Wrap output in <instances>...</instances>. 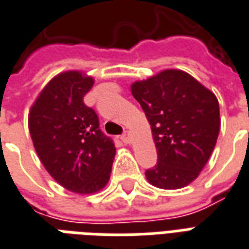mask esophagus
I'll return each mask as SVG.
<instances>
[{
    "label": "esophagus",
    "mask_w": 249,
    "mask_h": 249,
    "mask_svg": "<svg viewBox=\"0 0 249 249\" xmlns=\"http://www.w3.org/2000/svg\"><path fill=\"white\" fill-rule=\"evenodd\" d=\"M121 139H122L123 143H126V144H128V143H130V139H131V138H130V132H128V131L123 132L122 136H121Z\"/></svg>",
    "instance_id": "obj_1"
}]
</instances>
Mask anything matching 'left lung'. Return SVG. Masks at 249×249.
I'll list each match as a JSON object with an SVG mask.
<instances>
[{
	"label": "left lung",
	"instance_id": "left-lung-1",
	"mask_svg": "<svg viewBox=\"0 0 249 249\" xmlns=\"http://www.w3.org/2000/svg\"><path fill=\"white\" fill-rule=\"evenodd\" d=\"M152 130L158 162L145 171L151 185L181 189L206 165L219 135L215 94L190 74L167 69L131 85Z\"/></svg>",
	"mask_w": 249,
	"mask_h": 249
}]
</instances>
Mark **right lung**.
<instances>
[{
	"label": "right lung",
	"instance_id": "right-lung-1",
	"mask_svg": "<svg viewBox=\"0 0 249 249\" xmlns=\"http://www.w3.org/2000/svg\"><path fill=\"white\" fill-rule=\"evenodd\" d=\"M94 80L78 71L57 74L40 91L29 113L35 151L61 186L80 194L109 182L115 147L100 130L94 110L84 104Z\"/></svg>",
	"mask_w": 249,
	"mask_h": 249
}]
</instances>
